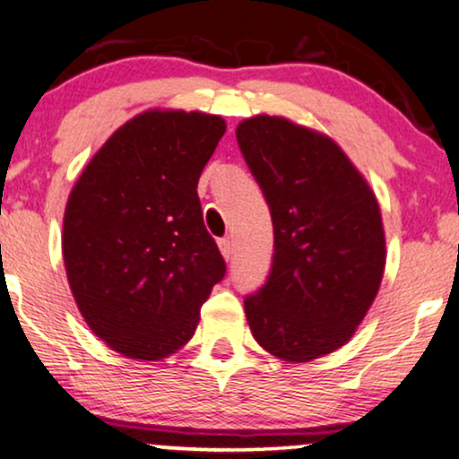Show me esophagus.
Masks as SVG:
<instances>
[{
    "label": "esophagus",
    "mask_w": 459,
    "mask_h": 459,
    "mask_svg": "<svg viewBox=\"0 0 459 459\" xmlns=\"http://www.w3.org/2000/svg\"><path fill=\"white\" fill-rule=\"evenodd\" d=\"M218 246H220V252H222V256H224L226 260L233 256L235 243H233V239H230V237H224V239H220Z\"/></svg>",
    "instance_id": "obj_1"
}]
</instances>
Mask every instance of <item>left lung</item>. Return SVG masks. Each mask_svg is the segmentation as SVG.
Instances as JSON below:
<instances>
[{"instance_id":"1","label":"left lung","mask_w":459,"mask_h":459,"mask_svg":"<svg viewBox=\"0 0 459 459\" xmlns=\"http://www.w3.org/2000/svg\"><path fill=\"white\" fill-rule=\"evenodd\" d=\"M235 133L275 235L266 283L243 300L249 330L275 358L311 362L351 339L379 292V203L324 133L266 114L243 120Z\"/></svg>"}]
</instances>
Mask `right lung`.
Listing matches in <instances>:
<instances>
[{"mask_svg":"<svg viewBox=\"0 0 459 459\" xmlns=\"http://www.w3.org/2000/svg\"><path fill=\"white\" fill-rule=\"evenodd\" d=\"M224 131L213 114L148 109L103 143L69 195V288L92 333L126 358L160 359L186 345L224 277L196 195Z\"/></svg>","mask_w":459,"mask_h":459,"instance_id":"1","label":"right lung"}]
</instances>
